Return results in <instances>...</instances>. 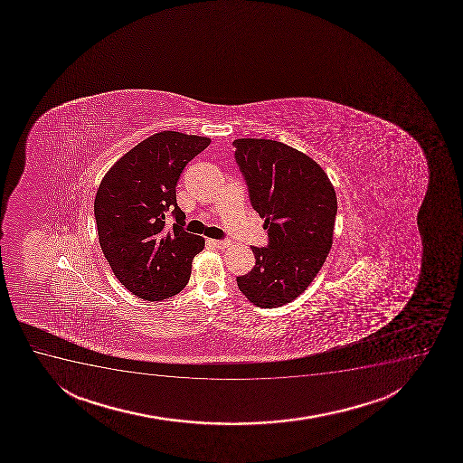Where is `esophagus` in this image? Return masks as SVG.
Returning a JSON list of instances; mask_svg holds the SVG:
<instances>
[{
  "label": "esophagus",
  "mask_w": 463,
  "mask_h": 463,
  "mask_svg": "<svg viewBox=\"0 0 463 463\" xmlns=\"http://www.w3.org/2000/svg\"><path fill=\"white\" fill-rule=\"evenodd\" d=\"M209 243L218 248V250H224L229 246V241H224V240H209Z\"/></svg>",
  "instance_id": "34e87169"
}]
</instances>
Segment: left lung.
I'll list each match as a JSON object with an SVG mask.
<instances>
[{
  "instance_id": "left-lung-1",
  "label": "left lung",
  "mask_w": 463,
  "mask_h": 463,
  "mask_svg": "<svg viewBox=\"0 0 463 463\" xmlns=\"http://www.w3.org/2000/svg\"><path fill=\"white\" fill-rule=\"evenodd\" d=\"M235 159L269 245L250 246L256 265L237 285L250 304L276 308L304 293L333 245L336 192L308 155L271 139H235Z\"/></svg>"
}]
</instances>
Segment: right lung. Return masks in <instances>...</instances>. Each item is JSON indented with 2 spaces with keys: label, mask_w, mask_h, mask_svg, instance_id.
<instances>
[{
  "label": "right lung",
  "mask_w": 463,
  "mask_h": 463,
  "mask_svg": "<svg viewBox=\"0 0 463 463\" xmlns=\"http://www.w3.org/2000/svg\"><path fill=\"white\" fill-rule=\"evenodd\" d=\"M211 139L159 131L116 161L94 198L99 243L116 278L139 299H169L184 288L204 239L183 229L176 183ZM172 210L177 223L165 224Z\"/></svg>",
  "instance_id": "1"
}]
</instances>
